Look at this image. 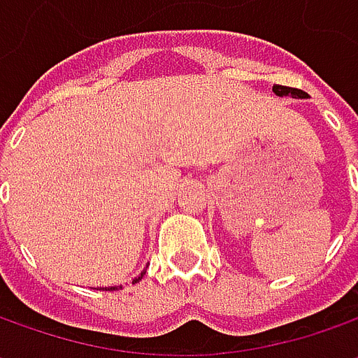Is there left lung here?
<instances>
[{"label":"left lung","mask_w":358,"mask_h":358,"mask_svg":"<svg viewBox=\"0 0 358 358\" xmlns=\"http://www.w3.org/2000/svg\"><path fill=\"white\" fill-rule=\"evenodd\" d=\"M273 91H275V95H279V97H285V95H291L293 99H305V97H307L305 91L293 90V87H285V85H273Z\"/></svg>","instance_id":"8db88e82"}]
</instances>
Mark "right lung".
Segmentation results:
<instances>
[{
  "label": "right lung",
  "instance_id": "1",
  "mask_svg": "<svg viewBox=\"0 0 358 358\" xmlns=\"http://www.w3.org/2000/svg\"><path fill=\"white\" fill-rule=\"evenodd\" d=\"M143 275H145V271L141 273V275H139V277H135V279H133V282L141 281V279H143ZM117 289H121V287H105V291H117Z\"/></svg>",
  "mask_w": 358,
  "mask_h": 358
}]
</instances>
